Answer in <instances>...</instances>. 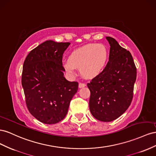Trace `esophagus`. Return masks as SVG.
<instances>
[{"label": "esophagus", "mask_w": 156, "mask_h": 156, "mask_svg": "<svg viewBox=\"0 0 156 156\" xmlns=\"http://www.w3.org/2000/svg\"><path fill=\"white\" fill-rule=\"evenodd\" d=\"M85 86H86V83H82V82H80V83H79V87H80V88L84 87Z\"/></svg>", "instance_id": "esophagus-1"}]
</instances>
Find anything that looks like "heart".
<instances>
[{
	"mask_svg": "<svg viewBox=\"0 0 156 156\" xmlns=\"http://www.w3.org/2000/svg\"><path fill=\"white\" fill-rule=\"evenodd\" d=\"M108 59V51L103 44H88L74 49L70 53L69 59L63 61L65 72L74 76L76 68L86 78H93L105 69Z\"/></svg>",
	"mask_w": 156,
	"mask_h": 156,
	"instance_id": "1",
	"label": "heart"
}]
</instances>
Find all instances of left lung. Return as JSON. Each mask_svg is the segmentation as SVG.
I'll return each mask as SVG.
<instances>
[{
    "instance_id": "1",
    "label": "left lung",
    "mask_w": 156,
    "mask_h": 156,
    "mask_svg": "<svg viewBox=\"0 0 156 156\" xmlns=\"http://www.w3.org/2000/svg\"><path fill=\"white\" fill-rule=\"evenodd\" d=\"M106 38L110 46L109 61L87 87L91 93L89 106L93 116L109 122L122 115L130 106L136 69L129 51L114 38Z\"/></svg>"
}]
</instances>
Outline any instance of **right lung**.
Instances as JSON below:
<instances>
[{"label": "right lung", "mask_w": 156, "mask_h": 156, "mask_svg": "<svg viewBox=\"0 0 156 156\" xmlns=\"http://www.w3.org/2000/svg\"><path fill=\"white\" fill-rule=\"evenodd\" d=\"M70 42L47 41L31 50L23 63L21 84L29 112L38 121L55 124L63 119L78 83L64 77L63 54Z\"/></svg>", "instance_id": "obj_1"}]
</instances>
